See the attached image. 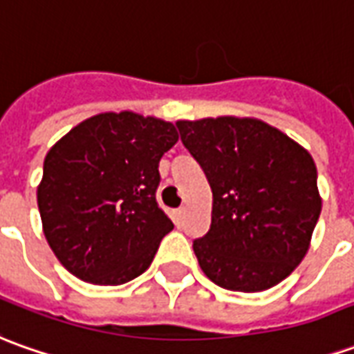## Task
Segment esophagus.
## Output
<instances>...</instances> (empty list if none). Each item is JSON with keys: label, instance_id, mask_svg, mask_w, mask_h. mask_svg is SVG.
Wrapping results in <instances>:
<instances>
[{"label": "esophagus", "instance_id": "esophagus-1", "mask_svg": "<svg viewBox=\"0 0 354 354\" xmlns=\"http://www.w3.org/2000/svg\"><path fill=\"white\" fill-rule=\"evenodd\" d=\"M184 218H186V207L176 209V211H174V223H176L178 227L184 225Z\"/></svg>", "mask_w": 354, "mask_h": 354}]
</instances>
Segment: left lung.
I'll return each instance as SVG.
<instances>
[{"label": "left lung", "mask_w": 354, "mask_h": 354, "mask_svg": "<svg viewBox=\"0 0 354 354\" xmlns=\"http://www.w3.org/2000/svg\"><path fill=\"white\" fill-rule=\"evenodd\" d=\"M176 127L213 192L211 228L194 240L199 268L228 290L275 287L306 256L318 223L314 158L254 118L180 120Z\"/></svg>", "instance_id": "obj_1"}]
</instances>
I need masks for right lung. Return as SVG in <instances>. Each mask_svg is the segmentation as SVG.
<instances>
[{
	"mask_svg": "<svg viewBox=\"0 0 354 354\" xmlns=\"http://www.w3.org/2000/svg\"><path fill=\"white\" fill-rule=\"evenodd\" d=\"M176 127L133 112L81 122L48 151L38 211L59 263L93 285L139 277L174 228L158 207V162Z\"/></svg>",
	"mask_w": 354,
	"mask_h": 354,
	"instance_id": "add662e5",
	"label": "right lung"
}]
</instances>
